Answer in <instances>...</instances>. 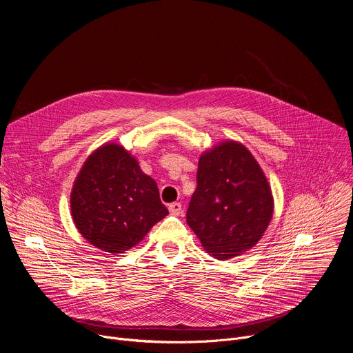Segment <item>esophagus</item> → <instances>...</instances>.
Instances as JSON below:
<instances>
[{
    "label": "esophagus",
    "mask_w": 353,
    "mask_h": 353,
    "mask_svg": "<svg viewBox=\"0 0 353 353\" xmlns=\"http://www.w3.org/2000/svg\"><path fill=\"white\" fill-rule=\"evenodd\" d=\"M169 211L172 215H180L181 214V204L180 203H173L169 205Z\"/></svg>",
    "instance_id": "1"
}]
</instances>
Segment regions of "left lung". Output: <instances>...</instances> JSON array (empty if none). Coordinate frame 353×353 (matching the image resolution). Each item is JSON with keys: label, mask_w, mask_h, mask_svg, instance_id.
Wrapping results in <instances>:
<instances>
[{"label": "left lung", "mask_w": 353, "mask_h": 353, "mask_svg": "<svg viewBox=\"0 0 353 353\" xmlns=\"http://www.w3.org/2000/svg\"><path fill=\"white\" fill-rule=\"evenodd\" d=\"M274 214L270 183L250 150L223 141L201 154L187 223L207 253L221 261L253 248Z\"/></svg>", "instance_id": "1"}]
</instances>
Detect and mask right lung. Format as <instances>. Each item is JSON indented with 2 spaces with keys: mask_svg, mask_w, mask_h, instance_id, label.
Masks as SVG:
<instances>
[{
  "mask_svg": "<svg viewBox=\"0 0 353 353\" xmlns=\"http://www.w3.org/2000/svg\"><path fill=\"white\" fill-rule=\"evenodd\" d=\"M71 215L78 232L96 248L123 254L138 244L168 208L157 181L119 143L94 149L71 191Z\"/></svg>",
  "mask_w": 353,
  "mask_h": 353,
  "instance_id": "1",
  "label": "right lung"
}]
</instances>
